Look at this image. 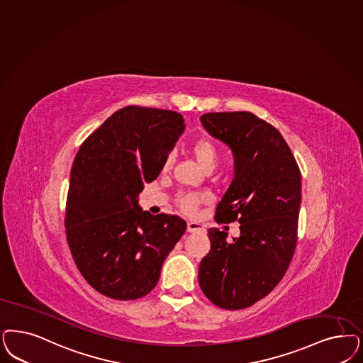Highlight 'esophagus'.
Masks as SVG:
<instances>
[{
  "label": "esophagus",
  "instance_id": "esophagus-1",
  "mask_svg": "<svg viewBox=\"0 0 363 363\" xmlns=\"http://www.w3.org/2000/svg\"><path fill=\"white\" fill-rule=\"evenodd\" d=\"M203 228L199 223H188V232L189 233H196L200 232Z\"/></svg>",
  "mask_w": 363,
  "mask_h": 363
}]
</instances>
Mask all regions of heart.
<instances>
[{"mask_svg": "<svg viewBox=\"0 0 363 363\" xmlns=\"http://www.w3.org/2000/svg\"><path fill=\"white\" fill-rule=\"evenodd\" d=\"M191 154L196 160V162L199 163L201 169L203 172H212L216 167V164L218 162V150L217 146L213 143L209 139H199L191 145ZM174 162V155L170 154L166 157V160L163 161V172H169ZM209 201V196L205 193H188V194H182L178 197V206L182 212L188 216H194L201 205L206 203Z\"/></svg>", "mask_w": 363, "mask_h": 363, "instance_id": "1", "label": "heart"}]
</instances>
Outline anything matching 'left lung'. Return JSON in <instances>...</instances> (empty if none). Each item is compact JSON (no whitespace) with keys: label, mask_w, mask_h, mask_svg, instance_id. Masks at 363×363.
<instances>
[{"label":"left lung","mask_w":363,"mask_h":363,"mask_svg":"<svg viewBox=\"0 0 363 363\" xmlns=\"http://www.w3.org/2000/svg\"><path fill=\"white\" fill-rule=\"evenodd\" d=\"M201 123L233 152L235 177L216 221H238L240 236L228 242L225 232L209 229L199 281L216 306L241 310L265 298L287 272L298 241L301 175L284 138L255 113H203Z\"/></svg>","instance_id":"8db88e82"}]
</instances>
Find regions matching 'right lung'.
Masks as SVG:
<instances>
[{"mask_svg": "<svg viewBox=\"0 0 363 363\" xmlns=\"http://www.w3.org/2000/svg\"><path fill=\"white\" fill-rule=\"evenodd\" d=\"M181 113L127 106L82 143L71 169L65 235L80 274L104 296L135 300L157 286L186 230L178 216L138 206L184 133Z\"/></svg>", "mask_w": 363, "mask_h": 363, "instance_id": "add662e5", "label": "right lung"}]
</instances>
